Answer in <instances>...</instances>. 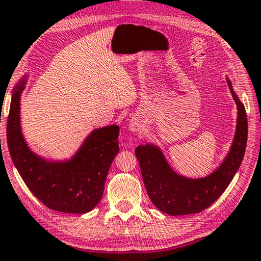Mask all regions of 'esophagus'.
<instances>
[{
    "mask_svg": "<svg viewBox=\"0 0 261 261\" xmlns=\"http://www.w3.org/2000/svg\"><path fill=\"white\" fill-rule=\"evenodd\" d=\"M129 129L132 131V132H140L144 130V123L140 118L136 117V118H132L130 121V124H129Z\"/></svg>",
    "mask_w": 261,
    "mask_h": 261,
    "instance_id": "obj_1",
    "label": "esophagus"
}]
</instances>
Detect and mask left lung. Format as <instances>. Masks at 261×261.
Segmentation results:
<instances>
[{
  "label": "left lung",
  "mask_w": 261,
  "mask_h": 261,
  "mask_svg": "<svg viewBox=\"0 0 261 261\" xmlns=\"http://www.w3.org/2000/svg\"><path fill=\"white\" fill-rule=\"evenodd\" d=\"M226 82L237 105V125L230 151L213 173L197 179L185 176L172 168L155 144L147 143L136 148L147 195L160 212L180 216L209 208L224 193L241 166L247 142L246 111L227 76Z\"/></svg>",
  "instance_id": "1"
}]
</instances>
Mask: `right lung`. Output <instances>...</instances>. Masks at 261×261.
<instances>
[{
    "label": "right lung",
    "instance_id": "add662e5",
    "mask_svg": "<svg viewBox=\"0 0 261 261\" xmlns=\"http://www.w3.org/2000/svg\"><path fill=\"white\" fill-rule=\"evenodd\" d=\"M29 74L19 79L11 95L7 124L8 147L20 177L47 208L86 214L101 201L110 165L119 151V126L94 129L68 159H47L29 147L20 126V96Z\"/></svg>",
    "mask_w": 261,
    "mask_h": 261
}]
</instances>
